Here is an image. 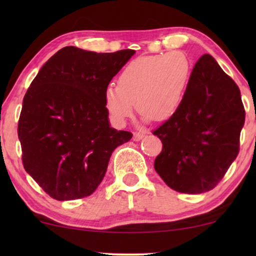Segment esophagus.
Here are the masks:
<instances>
[{
	"label": "esophagus",
	"instance_id": "34e87169",
	"mask_svg": "<svg viewBox=\"0 0 256 256\" xmlns=\"http://www.w3.org/2000/svg\"><path fill=\"white\" fill-rule=\"evenodd\" d=\"M144 136H146L144 132H134V136H132V140H134V141H140V140H142L143 138H144Z\"/></svg>",
	"mask_w": 256,
	"mask_h": 256
}]
</instances>
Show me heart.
Instances as JSON below:
<instances>
[{"mask_svg": "<svg viewBox=\"0 0 256 256\" xmlns=\"http://www.w3.org/2000/svg\"><path fill=\"white\" fill-rule=\"evenodd\" d=\"M191 62L182 51L146 56L122 70L118 86L104 90V106L112 121L124 126L135 110L155 121L170 118L183 102L191 80Z\"/></svg>", "mask_w": 256, "mask_h": 256, "instance_id": "1", "label": "heart"}]
</instances>
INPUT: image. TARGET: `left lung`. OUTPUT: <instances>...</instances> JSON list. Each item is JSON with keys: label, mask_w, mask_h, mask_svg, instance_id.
I'll return each mask as SVG.
<instances>
[{"label": "left lung", "mask_w": 256, "mask_h": 256, "mask_svg": "<svg viewBox=\"0 0 256 256\" xmlns=\"http://www.w3.org/2000/svg\"><path fill=\"white\" fill-rule=\"evenodd\" d=\"M244 116L239 87L212 56H202L180 108L152 132L163 144L156 172L182 194L214 188L239 154Z\"/></svg>", "instance_id": "1"}]
</instances>
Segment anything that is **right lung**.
I'll return each instance as SVG.
<instances>
[{
	"instance_id": "obj_1",
	"label": "right lung",
	"mask_w": 256,
	"mask_h": 256,
	"mask_svg": "<svg viewBox=\"0 0 256 256\" xmlns=\"http://www.w3.org/2000/svg\"><path fill=\"white\" fill-rule=\"evenodd\" d=\"M134 50L96 54L66 46L40 70L23 99L18 120L22 162L57 200L92 194L112 152L132 138L110 127L104 90Z\"/></svg>"
}]
</instances>
